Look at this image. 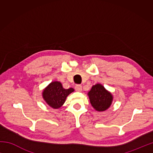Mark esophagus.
Wrapping results in <instances>:
<instances>
[{"instance_id": "obj_1", "label": "esophagus", "mask_w": 153, "mask_h": 153, "mask_svg": "<svg viewBox=\"0 0 153 153\" xmlns=\"http://www.w3.org/2000/svg\"><path fill=\"white\" fill-rule=\"evenodd\" d=\"M75 90L77 92H81L82 90V86L81 85H76V86H75Z\"/></svg>"}]
</instances>
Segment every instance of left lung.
Instances as JSON below:
<instances>
[{
    "mask_svg": "<svg viewBox=\"0 0 153 153\" xmlns=\"http://www.w3.org/2000/svg\"><path fill=\"white\" fill-rule=\"evenodd\" d=\"M90 102L95 110L104 111L109 108L113 101V95L102 85L97 84L88 93Z\"/></svg>",
    "mask_w": 153,
    "mask_h": 153,
    "instance_id": "left-lung-1",
    "label": "left lung"
}]
</instances>
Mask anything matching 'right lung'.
Returning a JSON list of instances; mask_svg holds the SVG:
<instances>
[{"mask_svg": "<svg viewBox=\"0 0 153 153\" xmlns=\"http://www.w3.org/2000/svg\"><path fill=\"white\" fill-rule=\"evenodd\" d=\"M74 91V89L72 88H63L61 82L55 81L51 82L43 90L42 97L51 107L59 108L65 102L67 96Z\"/></svg>", "mask_w": 153, "mask_h": 153, "instance_id": "right-lung-1", "label": "right lung"}]
</instances>
